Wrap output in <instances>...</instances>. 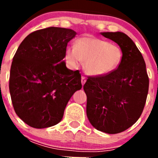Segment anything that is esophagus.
Here are the masks:
<instances>
[{
    "mask_svg": "<svg viewBox=\"0 0 158 158\" xmlns=\"http://www.w3.org/2000/svg\"><path fill=\"white\" fill-rule=\"evenodd\" d=\"M85 82H86V78H85V77L82 76V77H81V83H82V85H85Z\"/></svg>",
    "mask_w": 158,
    "mask_h": 158,
    "instance_id": "esophagus-1",
    "label": "esophagus"
}]
</instances>
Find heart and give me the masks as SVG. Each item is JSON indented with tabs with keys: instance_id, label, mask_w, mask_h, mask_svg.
I'll return each mask as SVG.
<instances>
[{
	"instance_id": "b5f03b06",
	"label": "heart",
	"mask_w": 158,
	"mask_h": 158,
	"mask_svg": "<svg viewBox=\"0 0 158 158\" xmlns=\"http://www.w3.org/2000/svg\"><path fill=\"white\" fill-rule=\"evenodd\" d=\"M123 59V51L118 46L109 42L84 36L74 42L73 48L67 47L65 60L69 66L77 68L84 62V69L93 77L109 74L118 68Z\"/></svg>"
}]
</instances>
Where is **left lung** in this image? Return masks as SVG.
Returning a JSON list of instances; mask_svg holds the SVG:
<instances>
[{
	"instance_id": "obj_1",
	"label": "left lung",
	"mask_w": 158,
	"mask_h": 158,
	"mask_svg": "<svg viewBox=\"0 0 158 158\" xmlns=\"http://www.w3.org/2000/svg\"><path fill=\"white\" fill-rule=\"evenodd\" d=\"M116 43L123 59L115 70L102 77H89L84 85L86 113L98 131L118 134L135 124L142 115L149 90V77L142 54L123 32H101Z\"/></svg>"
}]
</instances>
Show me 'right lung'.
<instances>
[{"label":"right lung","mask_w":158,"mask_h":158,"mask_svg":"<svg viewBox=\"0 0 158 158\" xmlns=\"http://www.w3.org/2000/svg\"><path fill=\"white\" fill-rule=\"evenodd\" d=\"M72 29L51 27L29 34L12 59L9 92L16 115L31 127L42 129L62 120L73 93L81 89V73L65 65Z\"/></svg>","instance_id":"obj_1"}]
</instances>
